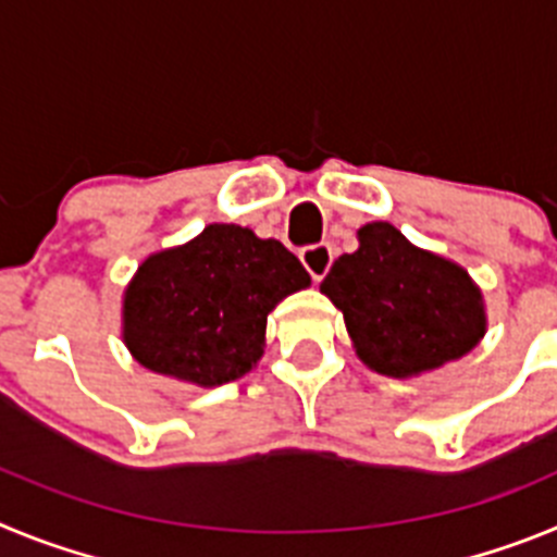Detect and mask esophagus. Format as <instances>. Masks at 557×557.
<instances>
[{
  "instance_id": "1",
  "label": "esophagus",
  "mask_w": 557,
  "mask_h": 557,
  "mask_svg": "<svg viewBox=\"0 0 557 557\" xmlns=\"http://www.w3.org/2000/svg\"><path fill=\"white\" fill-rule=\"evenodd\" d=\"M301 262L314 282H321L323 275L329 273V268H332V248H329L326 243L309 245V248L301 250Z\"/></svg>"
}]
</instances>
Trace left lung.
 I'll return each instance as SVG.
<instances>
[{"instance_id":"left-lung-1","label":"left lung","mask_w":557,"mask_h":557,"mask_svg":"<svg viewBox=\"0 0 557 557\" xmlns=\"http://www.w3.org/2000/svg\"><path fill=\"white\" fill-rule=\"evenodd\" d=\"M321 293L346 318L357 357L385 376H418L469 354L485 334L482 293L460 264L421 250L391 223L357 231Z\"/></svg>"}]
</instances>
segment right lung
<instances>
[{
    "label": "right lung",
    "instance_id": "1",
    "mask_svg": "<svg viewBox=\"0 0 557 557\" xmlns=\"http://www.w3.org/2000/svg\"><path fill=\"white\" fill-rule=\"evenodd\" d=\"M304 287L309 273L278 239L206 225L139 264L122 301V337L150 371L218 387L259 362L268 314Z\"/></svg>",
    "mask_w": 557,
    "mask_h": 557
}]
</instances>
